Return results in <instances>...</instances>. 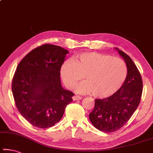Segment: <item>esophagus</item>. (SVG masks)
Returning <instances> with one entry per match:
<instances>
[{"label":"esophagus","mask_w":153,"mask_h":153,"mask_svg":"<svg viewBox=\"0 0 153 153\" xmlns=\"http://www.w3.org/2000/svg\"><path fill=\"white\" fill-rule=\"evenodd\" d=\"M82 98L80 97V96H77V95H75V96H74L72 97V99L73 101H78V100H81Z\"/></svg>","instance_id":"obj_1"}]
</instances>
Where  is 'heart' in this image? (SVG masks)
<instances>
[{
  "mask_svg": "<svg viewBox=\"0 0 153 153\" xmlns=\"http://www.w3.org/2000/svg\"><path fill=\"white\" fill-rule=\"evenodd\" d=\"M127 67L121 59L97 52H83L62 64L60 74L63 83L78 93L92 92L94 97L106 98L112 96L122 86L127 76Z\"/></svg>",
  "mask_w": 153,
  "mask_h": 153,
  "instance_id": "obj_1",
  "label": "heart"
}]
</instances>
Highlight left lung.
<instances>
[{"label":"left lung","mask_w":153,"mask_h":153,"mask_svg":"<svg viewBox=\"0 0 153 153\" xmlns=\"http://www.w3.org/2000/svg\"><path fill=\"white\" fill-rule=\"evenodd\" d=\"M124 59L127 76L118 91L108 98L95 100L94 108L89 114L90 120L97 129L112 132L127 123L140 103L142 79L137 66L130 57L114 48Z\"/></svg>","instance_id":"8db88e82"}]
</instances>
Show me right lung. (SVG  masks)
I'll list each match as a JSON object with an SVG mask.
<instances>
[{
  "instance_id": "obj_1",
  "label": "right lung",
  "mask_w": 153,
  "mask_h": 153,
  "mask_svg": "<svg viewBox=\"0 0 153 153\" xmlns=\"http://www.w3.org/2000/svg\"><path fill=\"white\" fill-rule=\"evenodd\" d=\"M67 50L45 44L20 62L12 90L16 108L30 124L47 128L59 122L74 93L62 87L60 70Z\"/></svg>"
}]
</instances>
